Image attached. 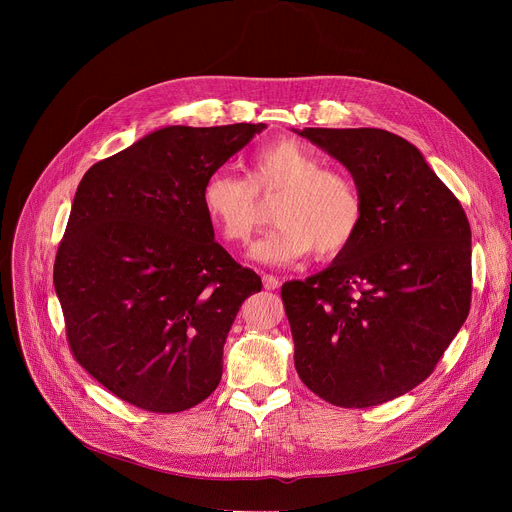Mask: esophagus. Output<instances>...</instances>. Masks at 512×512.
<instances>
[{
	"mask_svg": "<svg viewBox=\"0 0 512 512\" xmlns=\"http://www.w3.org/2000/svg\"><path fill=\"white\" fill-rule=\"evenodd\" d=\"M263 287L267 289V291H273V289H277L279 287V279L277 277H273V275H263Z\"/></svg>",
	"mask_w": 512,
	"mask_h": 512,
	"instance_id": "esophagus-1",
	"label": "esophagus"
}]
</instances>
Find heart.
<instances>
[{"label":"heart","mask_w":512,"mask_h":512,"mask_svg":"<svg viewBox=\"0 0 512 512\" xmlns=\"http://www.w3.org/2000/svg\"><path fill=\"white\" fill-rule=\"evenodd\" d=\"M279 196L277 223L251 249L267 265H289L310 251L316 259H334L358 237L367 200L356 178L326 168L322 156L294 139H277L259 148L247 164V176L212 172L200 186V206L223 241L245 245L263 221L262 200Z\"/></svg>","instance_id":"b5f03b06"}]
</instances>
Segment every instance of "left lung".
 <instances>
[{
  "label": "left lung",
  "instance_id": "left-lung-1",
  "mask_svg": "<svg viewBox=\"0 0 512 512\" xmlns=\"http://www.w3.org/2000/svg\"><path fill=\"white\" fill-rule=\"evenodd\" d=\"M356 178L364 225L334 263L281 285L302 383L362 409L423 383L468 318L472 233L415 145L375 127L298 131Z\"/></svg>",
  "mask_w": 512,
  "mask_h": 512
}]
</instances>
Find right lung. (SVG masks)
I'll return each mask as SVG.
<instances>
[{
	"instance_id": "right-lung-1",
	"label": "right lung",
	"mask_w": 512,
	"mask_h": 512,
	"mask_svg": "<svg viewBox=\"0 0 512 512\" xmlns=\"http://www.w3.org/2000/svg\"><path fill=\"white\" fill-rule=\"evenodd\" d=\"M263 129L164 127L77 188L54 261L66 340L137 409L186 411L221 383L229 330L261 277L214 241L200 186Z\"/></svg>"
}]
</instances>
